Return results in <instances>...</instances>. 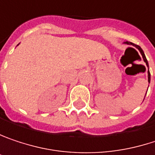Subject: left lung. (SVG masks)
<instances>
[{
  "label": "left lung",
  "instance_id": "1",
  "mask_svg": "<svg viewBox=\"0 0 155 155\" xmlns=\"http://www.w3.org/2000/svg\"><path fill=\"white\" fill-rule=\"evenodd\" d=\"M125 44L127 45H133V46H135L137 49H138V51H140V53H141V55H142V57H143V59H144V61L145 62V64H146V66L148 67V61H147V60H146V58H145V53H144V51H143V50L142 48L139 46V45H135V44H133V43H130V42H126ZM148 82L150 83V78H151V77H150V72H149V68H148Z\"/></svg>",
  "mask_w": 155,
  "mask_h": 155
}]
</instances>
